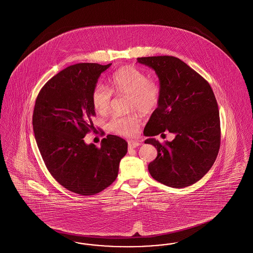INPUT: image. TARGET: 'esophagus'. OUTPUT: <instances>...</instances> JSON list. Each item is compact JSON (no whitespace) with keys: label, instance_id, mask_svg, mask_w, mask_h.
Returning <instances> with one entry per match:
<instances>
[{"label":"esophagus","instance_id":"1","mask_svg":"<svg viewBox=\"0 0 253 253\" xmlns=\"http://www.w3.org/2000/svg\"><path fill=\"white\" fill-rule=\"evenodd\" d=\"M140 145V142L138 141H135V140H131L128 142V148L131 150V149H134L136 147H138Z\"/></svg>","mask_w":253,"mask_h":253}]
</instances>
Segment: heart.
<instances>
[{"instance_id": "1", "label": "heart", "mask_w": 253, "mask_h": 253, "mask_svg": "<svg viewBox=\"0 0 253 253\" xmlns=\"http://www.w3.org/2000/svg\"><path fill=\"white\" fill-rule=\"evenodd\" d=\"M114 93L118 96H129V111H138L144 116H149L160 103L161 86L157 79L148 78L142 70L132 65L122 66L112 75L110 88L100 84L94 87L91 100L98 114H108ZM139 126L140 119L135 113L114 117L108 123L111 132L122 136L134 135Z\"/></svg>"}]
</instances>
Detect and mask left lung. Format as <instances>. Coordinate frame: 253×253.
Listing matches in <instances>:
<instances>
[{
    "instance_id": "1",
    "label": "left lung",
    "mask_w": 253,
    "mask_h": 253,
    "mask_svg": "<svg viewBox=\"0 0 253 253\" xmlns=\"http://www.w3.org/2000/svg\"><path fill=\"white\" fill-rule=\"evenodd\" d=\"M159 78L161 99L145 127L146 136L174 132L160 143L149 138L157 157L148 166L154 179L171 188L200 180L216 159L221 141L219 110L210 84L184 61L172 56L137 58Z\"/></svg>"
}]
</instances>
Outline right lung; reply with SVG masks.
Returning a JSON list of instances; mask_svg holds the SVG:
<instances>
[{
	"mask_svg": "<svg viewBox=\"0 0 253 253\" xmlns=\"http://www.w3.org/2000/svg\"><path fill=\"white\" fill-rule=\"evenodd\" d=\"M112 65L81 62L51 78L37 96L32 124L37 145L51 175L81 195L100 193L116 180L128 143L108 134L101 146L86 145L95 127L91 94L100 74Z\"/></svg>",
	"mask_w": 253,
	"mask_h": 253,
	"instance_id": "add662e5",
	"label": "right lung"
}]
</instances>
